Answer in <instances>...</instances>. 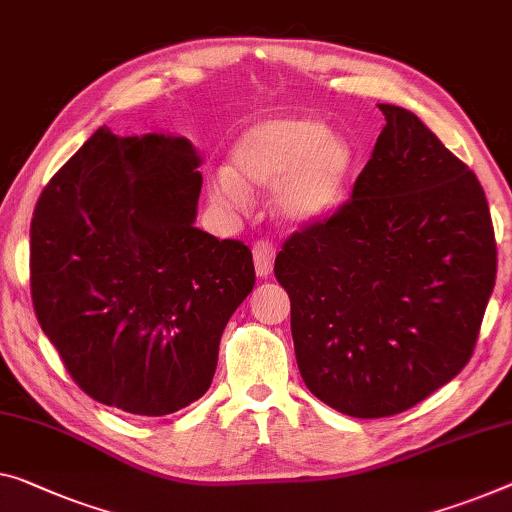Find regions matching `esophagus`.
Masks as SVG:
<instances>
[{"instance_id":"1","label":"esophagus","mask_w":512,"mask_h":512,"mask_svg":"<svg viewBox=\"0 0 512 512\" xmlns=\"http://www.w3.org/2000/svg\"><path fill=\"white\" fill-rule=\"evenodd\" d=\"M253 259L257 278H269L273 271V259H276V248L269 241H257L253 246Z\"/></svg>"}]
</instances>
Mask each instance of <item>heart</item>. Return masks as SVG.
<instances>
[{"label":"heart","mask_w":512,"mask_h":512,"mask_svg":"<svg viewBox=\"0 0 512 512\" xmlns=\"http://www.w3.org/2000/svg\"><path fill=\"white\" fill-rule=\"evenodd\" d=\"M356 154L352 142L319 119L273 117L246 128L234 142L230 170H220L211 195L236 207L248 188H272L273 209L287 225L308 227L331 218L345 202Z\"/></svg>","instance_id":"b5f03b06"}]
</instances>
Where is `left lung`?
Wrapping results in <instances>:
<instances>
[{
	"label": "left lung",
	"instance_id": "8db88e82",
	"mask_svg": "<svg viewBox=\"0 0 512 512\" xmlns=\"http://www.w3.org/2000/svg\"><path fill=\"white\" fill-rule=\"evenodd\" d=\"M379 110L386 126L352 200L289 236L273 266L305 386L354 418L395 416L448 384L497 278L476 174L414 112Z\"/></svg>",
	"mask_w": 512,
	"mask_h": 512
}]
</instances>
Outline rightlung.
I'll list each match as a JSON object with an SVG mask.
<instances>
[{
    "mask_svg": "<svg viewBox=\"0 0 512 512\" xmlns=\"http://www.w3.org/2000/svg\"><path fill=\"white\" fill-rule=\"evenodd\" d=\"M202 156L167 133L82 144L32 218V301L82 391L137 416L209 391L227 322L253 292L250 248L197 230Z\"/></svg>",
    "mask_w": 512,
    "mask_h": 512,
    "instance_id": "obj_1",
    "label": "right lung"
}]
</instances>
